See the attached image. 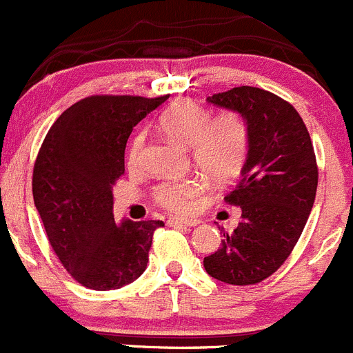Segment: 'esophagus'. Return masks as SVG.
<instances>
[{"instance_id":"1","label":"esophagus","mask_w":353,"mask_h":353,"mask_svg":"<svg viewBox=\"0 0 353 353\" xmlns=\"http://www.w3.org/2000/svg\"><path fill=\"white\" fill-rule=\"evenodd\" d=\"M170 226H184V228H192V226L199 225V219H183V217H170L169 221Z\"/></svg>"}]
</instances>
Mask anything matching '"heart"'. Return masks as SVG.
I'll use <instances>...</instances> for the list:
<instances>
[{
	"mask_svg": "<svg viewBox=\"0 0 353 353\" xmlns=\"http://www.w3.org/2000/svg\"><path fill=\"white\" fill-rule=\"evenodd\" d=\"M158 128L170 141L188 146L193 163L217 181H228L240 172L251 146V132L242 113L223 110L210 117L205 106L192 99H181L161 111ZM144 146L146 137L137 132L128 144V167L139 165ZM205 190L202 177L170 179L154 188L153 199L169 212L190 214L203 199Z\"/></svg>",
	"mask_w": 353,
	"mask_h": 353,
	"instance_id": "b5f03b06",
	"label": "heart"
}]
</instances>
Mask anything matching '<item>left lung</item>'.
I'll return each instance as SVG.
<instances>
[{"label":"left lung","mask_w":353,"mask_h":353,"mask_svg":"<svg viewBox=\"0 0 353 353\" xmlns=\"http://www.w3.org/2000/svg\"><path fill=\"white\" fill-rule=\"evenodd\" d=\"M207 101L242 113L251 146L239 184L225 196L242 219L203 266L226 284H258L284 265L308 221L319 183L314 144L294 106L272 92L235 87Z\"/></svg>","instance_id":"8db88e82"}]
</instances>
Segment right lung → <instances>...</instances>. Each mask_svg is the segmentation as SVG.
Returning a JSON list of instances; mask_svg holds the SVG:
<instances>
[{
  "mask_svg": "<svg viewBox=\"0 0 353 353\" xmlns=\"http://www.w3.org/2000/svg\"><path fill=\"white\" fill-rule=\"evenodd\" d=\"M167 95H90L74 102L45 136L32 196L48 242L69 275L94 291L130 284L148 265L161 221L114 223L111 188L125 174L132 128Z\"/></svg>",
  "mask_w": 353,
  "mask_h": 353,
  "instance_id": "add662e5",
  "label": "right lung"
}]
</instances>
